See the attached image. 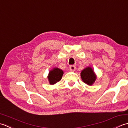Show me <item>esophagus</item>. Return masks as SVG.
<instances>
[{
    "instance_id": "34e87169",
    "label": "esophagus",
    "mask_w": 128,
    "mask_h": 128,
    "mask_svg": "<svg viewBox=\"0 0 128 128\" xmlns=\"http://www.w3.org/2000/svg\"><path fill=\"white\" fill-rule=\"evenodd\" d=\"M70 70L71 71H74L76 70V67L74 66V65H71V66H70Z\"/></svg>"
}]
</instances>
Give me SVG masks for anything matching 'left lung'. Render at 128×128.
I'll return each mask as SVG.
<instances>
[{"instance_id":"obj_1","label":"left lung","mask_w":128,"mask_h":128,"mask_svg":"<svg viewBox=\"0 0 128 128\" xmlns=\"http://www.w3.org/2000/svg\"><path fill=\"white\" fill-rule=\"evenodd\" d=\"M80 77L83 82L89 86H92L97 79L96 74L90 67L83 69L80 72Z\"/></svg>"}]
</instances>
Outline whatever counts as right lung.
<instances>
[{
  "instance_id": "add662e5",
  "label": "right lung",
  "mask_w": 128,
  "mask_h": 128,
  "mask_svg": "<svg viewBox=\"0 0 128 128\" xmlns=\"http://www.w3.org/2000/svg\"><path fill=\"white\" fill-rule=\"evenodd\" d=\"M64 71L61 69L57 67L54 68L48 73V78L49 83L51 85L56 84L61 80Z\"/></svg>"
}]
</instances>
